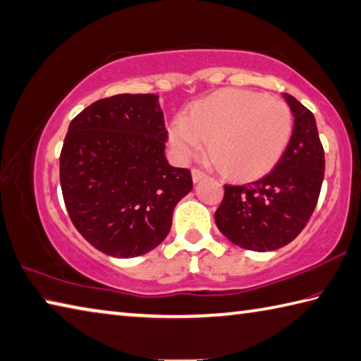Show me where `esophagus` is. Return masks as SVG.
<instances>
[{
  "label": "esophagus",
  "mask_w": 361,
  "mask_h": 361,
  "mask_svg": "<svg viewBox=\"0 0 361 361\" xmlns=\"http://www.w3.org/2000/svg\"><path fill=\"white\" fill-rule=\"evenodd\" d=\"M192 181L194 183H199L200 180H203V178H207V175L202 172V170H199V169H192Z\"/></svg>",
  "instance_id": "1"
}]
</instances>
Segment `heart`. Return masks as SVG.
Wrapping results in <instances>:
<instances>
[{"mask_svg": "<svg viewBox=\"0 0 361 361\" xmlns=\"http://www.w3.org/2000/svg\"><path fill=\"white\" fill-rule=\"evenodd\" d=\"M287 104L252 91H226L200 101L188 116H176L169 140L176 159L186 162L205 152L237 178H255L276 166L292 135Z\"/></svg>", "mask_w": 361, "mask_h": 361, "instance_id": "heart-1", "label": "heart"}]
</instances>
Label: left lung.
<instances>
[{
	"mask_svg": "<svg viewBox=\"0 0 361 361\" xmlns=\"http://www.w3.org/2000/svg\"><path fill=\"white\" fill-rule=\"evenodd\" d=\"M283 97L293 115L284 154L262 178L226 185L214 213L219 232L249 251H274L297 238L316 208L324 181L325 156L314 115L293 96Z\"/></svg>",
	"mask_w": 361,
	"mask_h": 361,
	"instance_id": "left-lung-1",
	"label": "left lung"
}]
</instances>
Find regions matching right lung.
Instances as JSON below:
<instances>
[{
  "mask_svg": "<svg viewBox=\"0 0 361 361\" xmlns=\"http://www.w3.org/2000/svg\"><path fill=\"white\" fill-rule=\"evenodd\" d=\"M158 94H116L91 104L69 124L60 181L82 237L118 259L159 246L173 209L191 192L188 169L169 164Z\"/></svg>",
  "mask_w": 361,
  "mask_h": 361,
  "instance_id": "1",
  "label": "right lung"
}]
</instances>
